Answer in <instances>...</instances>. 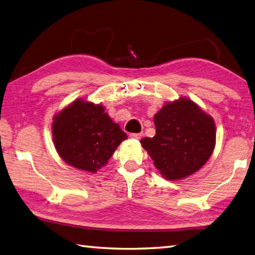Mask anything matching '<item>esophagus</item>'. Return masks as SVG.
<instances>
[{
	"label": "esophagus",
	"instance_id": "34e87169",
	"mask_svg": "<svg viewBox=\"0 0 255 255\" xmlns=\"http://www.w3.org/2000/svg\"><path fill=\"white\" fill-rule=\"evenodd\" d=\"M142 133H131L129 134V137L131 138H135V139H140L142 138Z\"/></svg>",
	"mask_w": 255,
	"mask_h": 255
}]
</instances>
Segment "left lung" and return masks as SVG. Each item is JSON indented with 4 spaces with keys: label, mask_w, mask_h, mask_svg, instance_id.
Returning a JSON list of instances; mask_svg holds the SVG:
<instances>
[{
    "label": "left lung",
    "mask_w": 255,
    "mask_h": 255,
    "mask_svg": "<svg viewBox=\"0 0 255 255\" xmlns=\"http://www.w3.org/2000/svg\"><path fill=\"white\" fill-rule=\"evenodd\" d=\"M156 134L140 144L167 180H181L205 165L216 143L213 118L188 98L166 103L154 117Z\"/></svg>",
    "instance_id": "obj_1"
}]
</instances>
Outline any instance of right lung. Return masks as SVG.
<instances>
[{"label":"right lung","mask_w":255,"mask_h":255,"mask_svg":"<svg viewBox=\"0 0 255 255\" xmlns=\"http://www.w3.org/2000/svg\"><path fill=\"white\" fill-rule=\"evenodd\" d=\"M52 137L67 165L95 173L107 165L128 135L111 120L103 105L76 99L54 116Z\"/></svg>","instance_id":"right-lung-1"}]
</instances>
